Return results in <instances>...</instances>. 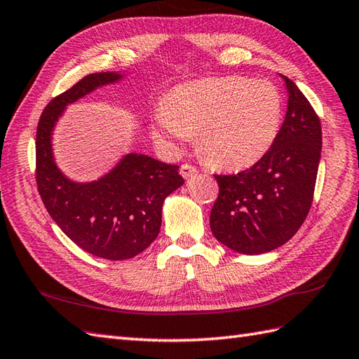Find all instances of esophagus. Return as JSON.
Wrapping results in <instances>:
<instances>
[{"label":"esophagus","mask_w":359,"mask_h":359,"mask_svg":"<svg viewBox=\"0 0 359 359\" xmlns=\"http://www.w3.org/2000/svg\"><path fill=\"white\" fill-rule=\"evenodd\" d=\"M197 168L194 165H189V163H183L182 166H180V174L185 179H189V177H193L194 174H197Z\"/></svg>","instance_id":"1"}]
</instances>
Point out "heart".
<instances>
[{"label":"heart","instance_id":"1","mask_svg":"<svg viewBox=\"0 0 359 359\" xmlns=\"http://www.w3.org/2000/svg\"><path fill=\"white\" fill-rule=\"evenodd\" d=\"M281 118V95L269 81L208 78L174 88L157 108L153 131L174 148L198 131V149L208 161L245 168L269 151Z\"/></svg>","mask_w":359,"mask_h":359}]
</instances>
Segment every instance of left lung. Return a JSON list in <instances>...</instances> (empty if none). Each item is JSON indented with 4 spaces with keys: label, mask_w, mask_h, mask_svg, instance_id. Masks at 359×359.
<instances>
[{
    "label": "left lung",
    "mask_w": 359,
    "mask_h": 359,
    "mask_svg": "<svg viewBox=\"0 0 359 359\" xmlns=\"http://www.w3.org/2000/svg\"><path fill=\"white\" fill-rule=\"evenodd\" d=\"M287 111L269 151L251 168L217 176L210 224L220 243L240 254H264L285 245L312 206L321 157V123L311 102L285 78Z\"/></svg>",
    "instance_id": "obj_1"
}]
</instances>
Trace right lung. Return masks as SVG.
I'll use <instances>...</instances> for the list:
<instances>
[{
	"label": "right lung",
	"instance_id": "1",
	"mask_svg": "<svg viewBox=\"0 0 359 359\" xmlns=\"http://www.w3.org/2000/svg\"><path fill=\"white\" fill-rule=\"evenodd\" d=\"M121 73L87 74L47 104L36 128V185L43 203L73 243L107 260L136 257L156 240L163 200L185 180L177 165L130 153L104 177L88 183L67 179L52 151V131L64 108Z\"/></svg>",
	"mask_w": 359,
	"mask_h": 359
}]
</instances>
